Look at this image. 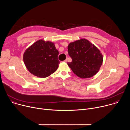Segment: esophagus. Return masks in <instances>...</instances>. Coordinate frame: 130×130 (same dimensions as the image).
<instances>
[{"label": "esophagus", "instance_id": "1", "mask_svg": "<svg viewBox=\"0 0 130 130\" xmlns=\"http://www.w3.org/2000/svg\"><path fill=\"white\" fill-rule=\"evenodd\" d=\"M64 62H67V59H66L64 61Z\"/></svg>", "mask_w": 130, "mask_h": 130}]
</instances>
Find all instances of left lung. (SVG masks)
<instances>
[{
	"mask_svg": "<svg viewBox=\"0 0 130 130\" xmlns=\"http://www.w3.org/2000/svg\"><path fill=\"white\" fill-rule=\"evenodd\" d=\"M68 52L72 62L67 64L73 72L81 78L95 75L103 62V56L100 50L84 39L70 43Z\"/></svg>",
	"mask_w": 130,
	"mask_h": 130,
	"instance_id": "left-lung-1",
	"label": "left lung"
}]
</instances>
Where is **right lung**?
<instances>
[{
	"instance_id": "right-lung-1",
	"label": "right lung",
	"mask_w": 130,
	"mask_h": 130,
	"mask_svg": "<svg viewBox=\"0 0 130 130\" xmlns=\"http://www.w3.org/2000/svg\"><path fill=\"white\" fill-rule=\"evenodd\" d=\"M58 55L54 43L41 40L27 49L23 60L27 68L33 75L46 78L58 69L60 63Z\"/></svg>"
}]
</instances>
